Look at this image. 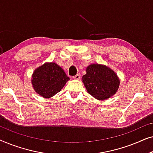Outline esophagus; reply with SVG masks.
<instances>
[{
    "label": "esophagus",
    "instance_id": "34e87169",
    "mask_svg": "<svg viewBox=\"0 0 153 153\" xmlns=\"http://www.w3.org/2000/svg\"><path fill=\"white\" fill-rule=\"evenodd\" d=\"M72 78L75 79V80H79L80 79V74H76L75 76H73Z\"/></svg>",
    "mask_w": 153,
    "mask_h": 153
}]
</instances>
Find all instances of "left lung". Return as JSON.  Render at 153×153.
Returning <instances> with one entry per match:
<instances>
[{
  "label": "left lung",
  "mask_w": 153,
  "mask_h": 153,
  "mask_svg": "<svg viewBox=\"0 0 153 153\" xmlns=\"http://www.w3.org/2000/svg\"><path fill=\"white\" fill-rule=\"evenodd\" d=\"M82 81L90 95L100 100L107 99L116 94L120 85V80L114 71L100 64L88 66Z\"/></svg>",
  "instance_id": "1"
}]
</instances>
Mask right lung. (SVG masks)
<instances>
[{"mask_svg":"<svg viewBox=\"0 0 153 153\" xmlns=\"http://www.w3.org/2000/svg\"><path fill=\"white\" fill-rule=\"evenodd\" d=\"M70 78L55 62H46L34 71L32 84L35 92L42 97L49 98L60 91Z\"/></svg>","mask_w":153,"mask_h":153,"instance_id":"obj_1","label":"right lung"}]
</instances>
